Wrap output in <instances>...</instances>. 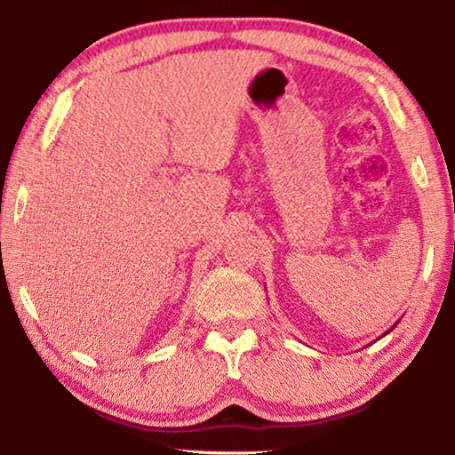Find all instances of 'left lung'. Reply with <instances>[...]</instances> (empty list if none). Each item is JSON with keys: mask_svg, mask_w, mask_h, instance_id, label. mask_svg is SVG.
Segmentation results:
<instances>
[{"mask_svg": "<svg viewBox=\"0 0 455 455\" xmlns=\"http://www.w3.org/2000/svg\"><path fill=\"white\" fill-rule=\"evenodd\" d=\"M395 325H397V323H395ZM395 325H394V327H395ZM394 327H391V329H394ZM391 329H389V331H391ZM389 331H385V335H387V333H389Z\"/></svg>", "mask_w": 455, "mask_h": 455, "instance_id": "1", "label": "left lung"}]
</instances>
